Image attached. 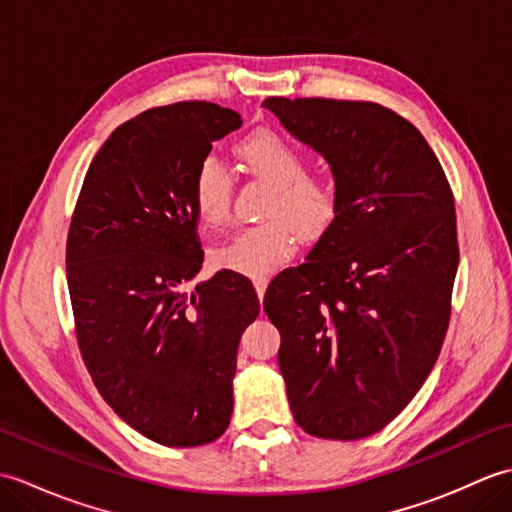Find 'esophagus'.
Wrapping results in <instances>:
<instances>
[{
  "mask_svg": "<svg viewBox=\"0 0 512 512\" xmlns=\"http://www.w3.org/2000/svg\"><path fill=\"white\" fill-rule=\"evenodd\" d=\"M253 286H255V290H257L259 299H262L266 288H268V277H255V279H253Z\"/></svg>",
  "mask_w": 512,
  "mask_h": 512,
  "instance_id": "esophagus-1",
  "label": "esophagus"
}]
</instances>
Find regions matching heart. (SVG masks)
Listing matches in <instances>:
<instances>
[{
	"label": "heart",
	"mask_w": 512,
	"mask_h": 512,
	"mask_svg": "<svg viewBox=\"0 0 512 512\" xmlns=\"http://www.w3.org/2000/svg\"><path fill=\"white\" fill-rule=\"evenodd\" d=\"M239 156L259 180L273 187L264 217L266 222L242 228L231 242L215 248L217 266L237 270L248 277H266L286 264L303 239H319L339 220L343 211V187L334 176H310L308 158L275 132L248 136ZM233 182L224 162L206 156L193 178V202L200 220L220 228L231 217Z\"/></svg>",
	"instance_id": "heart-1"
}]
</instances>
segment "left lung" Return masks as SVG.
<instances>
[{
    "mask_svg": "<svg viewBox=\"0 0 512 512\" xmlns=\"http://www.w3.org/2000/svg\"><path fill=\"white\" fill-rule=\"evenodd\" d=\"M328 160L343 211L266 290L299 427L361 440L394 420L438 361L460 248L449 180L407 118L369 101H264Z\"/></svg>",
    "mask_w": 512,
    "mask_h": 512,
    "instance_id": "left-lung-1",
    "label": "left lung"
}]
</instances>
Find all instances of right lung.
I'll list each match as a JSON object with an SVG mask.
<instances>
[{"mask_svg": "<svg viewBox=\"0 0 512 512\" xmlns=\"http://www.w3.org/2000/svg\"><path fill=\"white\" fill-rule=\"evenodd\" d=\"M242 127L206 101L154 107L116 127L85 173L65 264L85 367L129 427L165 447L220 438L233 413L250 279L220 270L191 292L204 253L193 178Z\"/></svg>", "mask_w": 512, "mask_h": 512, "instance_id": "obj_1", "label": "right lung"}]
</instances>
